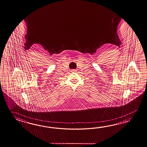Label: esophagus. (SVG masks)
Segmentation results:
<instances>
[{
  "label": "esophagus",
  "mask_w": 147,
  "mask_h": 147,
  "mask_svg": "<svg viewBox=\"0 0 147 147\" xmlns=\"http://www.w3.org/2000/svg\"><path fill=\"white\" fill-rule=\"evenodd\" d=\"M75 70H73V72H75Z\"/></svg>",
  "instance_id": "esophagus-1"
}]
</instances>
